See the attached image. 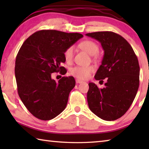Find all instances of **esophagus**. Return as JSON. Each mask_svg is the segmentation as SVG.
<instances>
[{"mask_svg":"<svg viewBox=\"0 0 149 149\" xmlns=\"http://www.w3.org/2000/svg\"><path fill=\"white\" fill-rule=\"evenodd\" d=\"M75 82H76L77 84H82V83H84V81H83L79 80V79H75Z\"/></svg>","mask_w":149,"mask_h":149,"instance_id":"esophagus-1","label":"esophagus"}]
</instances>
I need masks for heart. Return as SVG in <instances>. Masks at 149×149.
<instances>
[{
	"label": "heart",
	"instance_id": "heart-1",
	"mask_svg": "<svg viewBox=\"0 0 149 149\" xmlns=\"http://www.w3.org/2000/svg\"><path fill=\"white\" fill-rule=\"evenodd\" d=\"M80 47L82 49L85 50L87 53L91 56L97 55L99 52V47L95 42L90 40H87L81 42L79 45ZM74 54V47L70 46L67 48L64 51V58L67 62H71ZM95 71V67L93 65H86V66H81V65H77L70 70V74L73 76L78 78L80 79H87L90 77L93 72Z\"/></svg>",
	"mask_w": 149,
	"mask_h": 149
}]
</instances>
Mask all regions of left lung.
Instances as JSON below:
<instances>
[{
    "mask_svg": "<svg viewBox=\"0 0 149 149\" xmlns=\"http://www.w3.org/2000/svg\"><path fill=\"white\" fill-rule=\"evenodd\" d=\"M86 35L100 42L104 52L95 79L103 81L102 79L107 78L103 89L89 83L88 105L101 119L116 120L125 114L137 93L140 74L137 57L129 42L114 32L99 31Z\"/></svg>",
    "mask_w": 149,
    "mask_h": 149,
    "instance_id": "8db88e82",
    "label": "left lung"
}]
</instances>
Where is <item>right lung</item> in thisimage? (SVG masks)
<instances>
[{
    "label": "right lung",
    "instance_id": "1",
    "mask_svg": "<svg viewBox=\"0 0 149 149\" xmlns=\"http://www.w3.org/2000/svg\"><path fill=\"white\" fill-rule=\"evenodd\" d=\"M84 35L56 30H41L29 37L19 50L15 63L17 93L25 107L38 119L50 120L66 107L75 85L74 77L56 82L52 73L64 69V51Z\"/></svg>",
    "mask_w": 149,
    "mask_h": 149
}]
</instances>
